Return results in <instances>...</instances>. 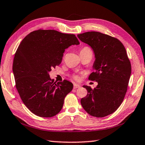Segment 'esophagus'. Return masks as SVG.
I'll return each mask as SVG.
<instances>
[{
	"label": "esophagus",
	"instance_id": "obj_1",
	"mask_svg": "<svg viewBox=\"0 0 145 145\" xmlns=\"http://www.w3.org/2000/svg\"><path fill=\"white\" fill-rule=\"evenodd\" d=\"M80 86L78 84H74V86H73V89H78V88H80Z\"/></svg>",
	"mask_w": 145,
	"mask_h": 145
}]
</instances>
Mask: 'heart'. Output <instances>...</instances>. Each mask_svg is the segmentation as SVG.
Instances as JSON below:
<instances>
[{"instance_id":"obj_1","label":"heart","mask_w":145,"mask_h":145,"mask_svg":"<svg viewBox=\"0 0 145 145\" xmlns=\"http://www.w3.org/2000/svg\"><path fill=\"white\" fill-rule=\"evenodd\" d=\"M80 53H92V51H91V50H90V48L87 47V46H85L81 50ZM74 78L75 79V80H78V76L75 75Z\"/></svg>"}]
</instances>
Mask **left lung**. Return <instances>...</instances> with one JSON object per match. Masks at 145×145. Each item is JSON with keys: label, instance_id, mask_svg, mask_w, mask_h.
<instances>
[{"label": "left lung", "instance_id": "left-lung-1", "mask_svg": "<svg viewBox=\"0 0 145 145\" xmlns=\"http://www.w3.org/2000/svg\"><path fill=\"white\" fill-rule=\"evenodd\" d=\"M77 37L94 53V72L89 79L98 83L94 89L83 86L87 95L80 103L88 114L103 118L114 112L123 103L131 73V63L125 48L118 39L96 31L79 34Z\"/></svg>", "mask_w": 145, "mask_h": 145}]
</instances>
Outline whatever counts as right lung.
Wrapping results in <instances>:
<instances>
[{"label":"right lung","instance_id":"right-lung-1","mask_svg":"<svg viewBox=\"0 0 145 145\" xmlns=\"http://www.w3.org/2000/svg\"><path fill=\"white\" fill-rule=\"evenodd\" d=\"M79 44L75 35L52 29L33 31L22 40L12 71L20 97L33 114L51 118L61 110L73 84L66 80L56 83L49 72L61 63L65 49Z\"/></svg>","mask_w":145,"mask_h":145}]
</instances>
